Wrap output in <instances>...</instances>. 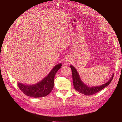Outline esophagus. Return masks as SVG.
<instances>
[{"mask_svg":"<svg viewBox=\"0 0 122 122\" xmlns=\"http://www.w3.org/2000/svg\"><path fill=\"white\" fill-rule=\"evenodd\" d=\"M66 62H67L68 63H70V62H71V60L70 59V58H66Z\"/></svg>","mask_w":122,"mask_h":122,"instance_id":"1","label":"esophagus"}]
</instances>
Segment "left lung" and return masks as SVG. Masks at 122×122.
<instances>
[{"instance_id": "1", "label": "left lung", "mask_w": 122, "mask_h": 122, "mask_svg": "<svg viewBox=\"0 0 122 122\" xmlns=\"http://www.w3.org/2000/svg\"><path fill=\"white\" fill-rule=\"evenodd\" d=\"M70 67L72 71L73 84H74L75 89L80 93L84 94V95L86 96H90L93 95V94H95L96 93L100 92V90L106 87L107 86L110 84L111 81H112L114 76L112 75L109 80L105 83V84H103L99 86L89 87L81 81L78 72L76 71V68L72 65H71Z\"/></svg>"}]
</instances>
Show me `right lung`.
Segmentation results:
<instances>
[{"instance_id":"right-lung-1","label":"right lung","mask_w":122,"mask_h":122,"mask_svg":"<svg viewBox=\"0 0 122 122\" xmlns=\"http://www.w3.org/2000/svg\"><path fill=\"white\" fill-rule=\"evenodd\" d=\"M61 66V63L55 65L47 76L34 85H27L17 83L19 88L25 95L33 98H41L47 96L54 88L55 76Z\"/></svg>"}]
</instances>
